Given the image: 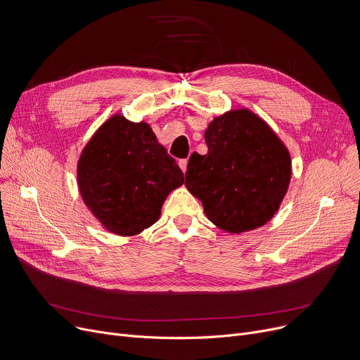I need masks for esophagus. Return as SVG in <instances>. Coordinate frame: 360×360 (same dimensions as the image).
<instances>
[{
  "instance_id": "obj_1",
  "label": "esophagus",
  "mask_w": 360,
  "mask_h": 360,
  "mask_svg": "<svg viewBox=\"0 0 360 360\" xmlns=\"http://www.w3.org/2000/svg\"><path fill=\"white\" fill-rule=\"evenodd\" d=\"M186 166H188V160H186V159L179 160V167L182 169V172H184V174L186 172Z\"/></svg>"
}]
</instances>
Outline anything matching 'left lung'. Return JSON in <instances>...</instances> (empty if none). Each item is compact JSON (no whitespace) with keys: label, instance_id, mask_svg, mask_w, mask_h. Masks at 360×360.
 I'll return each mask as SVG.
<instances>
[{"label":"left lung","instance_id":"8db88e82","mask_svg":"<svg viewBox=\"0 0 360 360\" xmlns=\"http://www.w3.org/2000/svg\"><path fill=\"white\" fill-rule=\"evenodd\" d=\"M207 155L193 153L185 186L219 229L242 233L269 223L292 178L288 147L250 109L214 118L204 132Z\"/></svg>","mask_w":360,"mask_h":360}]
</instances>
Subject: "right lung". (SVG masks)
<instances>
[{
    "label": "right lung",
    "mask_w": 360,
    "mask_h": 360,
    "mask_svg": "<svg viewBox=\"0 0 360 360\" xmlns=\"http://www.w3.org/2000/svg\"><path fill=\"white\" fill-rule=\"evenodd\" d=\"M77 182L84 204L106 231L134 236L158 221L184 174L147 122L117 113L83 148Z\"/></svg>",
    "instance_id": "right-lung-1"
}]
</instances>
